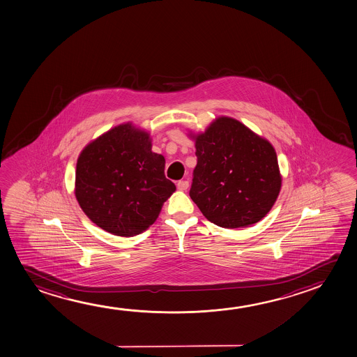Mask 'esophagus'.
I'll return each instance as SVG.
<instances>
[{
    "label": "esophagus",
    "mask_w": 357,
    "mask_h": 357,
    "mask_svg": "<svg viewBox=\"0 0 357 357\" xmlns=\"http://www.w3.org/2000/svg\"><path fill=\"white\" fill-rule=\"evenodd\" d=\"M176 188H178L179 190H181V192H184V190H186V189L189 188V181H179L176 183Z\"/></svg>",
    "instance_id": "esophagus-1"
}]
</instances>
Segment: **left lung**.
Segmentation results:
<instances>
[{"label":"left lung","instance_id":"1","mask_svg":"<svg viewBox=\"0 0 357 357\" xmlns=\"http://www.w3.org/2000/svg\"><path fill=\"white\" fill-rule=\"evenodd\" d=\"M190 137L197 163L189 195L202 215L223 228L248 227L265 218L281 189L269 141L228 116Z\"/></svg>","mask_w":357,"mask_h":357}]
</instances>
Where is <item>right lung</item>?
<instances>
[{"label": "right lung", "instance_id": "obj_1", "mask_svg": "<svg viewBox=\"0 0 357 357\" xmlns=\"http://www.w3.org/2000/svg\"><path fill=\"white\" fill-rule=\"evenodd\" d=\"M151 149L150 134L128 123L88 144L78 157V204L92 222L114 236L146 231L176 192L165 176V157Z\"/></svg>", "mask_w": 357, "mask_h": 357}]
</instances>
